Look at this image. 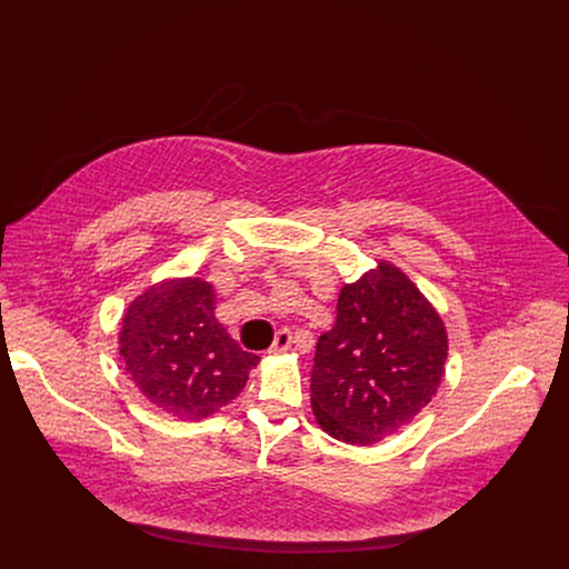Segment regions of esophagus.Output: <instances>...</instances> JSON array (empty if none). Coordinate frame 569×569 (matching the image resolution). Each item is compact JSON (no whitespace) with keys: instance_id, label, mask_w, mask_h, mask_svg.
Wrapping results in <instances>:
<instances>
[{"instance_id":"34e87169","label":"esophagus","mask_w":569,"mask_h":569,"mask_svg":"<svg viewBox=\"0 0 569 569\" xmlns=\"http://www.w3.org/2000/svg\"><path fill=\"white\" fill-rule=\"evenodd\" d=\"M290 347H292V333H290L288 329H281V331L274 336V342H272V347H270L268 353L281 356V353H288Z\"/></svg>"}]
</instances>
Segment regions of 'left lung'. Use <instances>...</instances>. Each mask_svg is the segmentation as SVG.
I'll return each instance as SVG.
<instances>
[{"mask_svg": "<svg viewBox=\"0 0 569 569\" xmlns=\"http://www.w3.org/2000/svg\"><path fill=\"white\" fill-rule=\"evenodd\" d=\"M448 358L446 323L391 261L345 283L336 327L317 340L310 405L319 428L349 446H376L437 393Z\"/></svg>", "mask_w": 569, "mask_h": 569, "instance_id": "8db88e82", "label": "left lung"}]
</instances>
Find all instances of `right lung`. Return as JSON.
Listing matches in <instances>:
<instances>
[{"instance_id":"obj_1","label":"right lung","mask_w":569,"mask_h":569,"mask_svg":"<svg viewBox=\"0 0 569 569\" xmlns=\"http://www.w3.org/2000/svg\"><path fill=\"white\" fill-rule=\"evenodd\" d=\"M119 353L141 396L180 421L216 415L259 365L218 321L213 283L200 277L164 279L137 295L121 317Z\"/></svg>"}]
</instances>
